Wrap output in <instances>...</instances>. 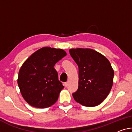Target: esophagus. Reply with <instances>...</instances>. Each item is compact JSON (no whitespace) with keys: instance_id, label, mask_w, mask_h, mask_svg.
<instances>
[{"instance_id":"esophagus-1","label":"esophagus","mask_w":132,"mask_h":132,"mask_svg":"<svg viewBox=\"0 0 132 132\" xmlns=\"http://www.w3.org/2000/svg\"><path fill=\"white\" fill-rule=\"evenodd\" d=\"M64 85H65V87H67L68 86V82H65L64 83Z\"/></svg>"}]
</instances>
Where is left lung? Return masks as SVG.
Segmentation results:
<instances>
[{
	"label": "left lung",
	"mask_w": 132,
	"mask_h": 132,
	"mask_svg": "<svg viewBox=\"0 0 132 132\" xmlns=\"http://www.w3.org/2000/svg\"><path fill=\"white\" fill-rule=\"evenodd\" d=\"M78 67V88L72 94L82 106L94 107L101 104L113 86L114 70L106 57L90 48L69 50Z\"/></svg>",
	"instance_id": "1"
}]
</instances>
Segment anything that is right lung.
I'll use <instances>...</instances> for the list:
<instances>
[{"label": "right lung", "instance_id": "1", "mask_svg": "<svg viewBox=\"0 0 132 132\" xmlns=\"http://www.w3.org/2000/svg\"><path fill=\"white\" fill-rule=\"evenodd\" d=\"M65 55L63 50L46 46L36 51L22 64L18 84L22 97L29 105L46 108L57 101L64 87L58 80L54 67Z\"/></svg>", "mask_w": 132, "mask_h": 132}]
</instances>
